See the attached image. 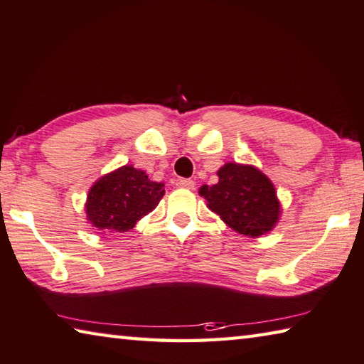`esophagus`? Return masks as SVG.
Listing matches in <instances>:
<instances>
[{"instance_id":"1","label":"esophagus","mask_w":364,"mask_h":364,"mask_svg":"<svg viewBox=\"0 0 364 364\" xmlns=\"http://www.w3.org/2000/svg\"><path fill=\"white\" fill-rule=\"evenodd\" d=\"M176 186L180 188H186V189H193L196 186V183L193 180H188V178H178L176 180Z\"/></svg>"}]
</instances>
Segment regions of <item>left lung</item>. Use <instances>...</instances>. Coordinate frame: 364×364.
Returning a JSON list of instances; mask_svg holds the SVG:
<instances>
[{
    "instance_id": "left-lung-1",
    "label": "left lung",
    "mask_w": 364,
    "mask_h": 364,
    "mask_svg": "<svg viewBox=\"0 0 364 364\" xmlns=\"http://www.w3.org/2000/svg\"><path fill=\"white\" fill-rule=\"evenodd\" d=\"M220 181L199 194L208 208L235 232L259 237L272 230L280 218V202L272 181L253 165L229 162L218 170Z\"/></svg>"
}]
</instances>
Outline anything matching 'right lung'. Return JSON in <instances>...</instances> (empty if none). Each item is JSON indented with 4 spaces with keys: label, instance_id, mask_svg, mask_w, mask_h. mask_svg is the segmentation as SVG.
I'll list each match as a JSON object with an SVG mask.
<instances>
[{
    "label": "right lung",
    "instance_id": "1",
    "mask_svg": "<svg viewBox=\"0 0 364 364\" xmlns=\"http://www.w3.org/2000/svg\"><path fill=\"white\" fill-rule=\"evenodd\" d=\"M164 193L162 183L151 181L143 170L124 165L95 181L85 202V213L98 230L127 232L157 207Z\"/></svg>",
    "mask_w": 364,
    "mask_h": 364
}]
</instances>
